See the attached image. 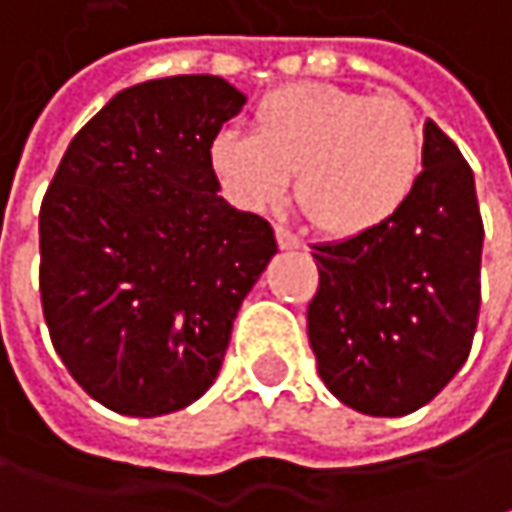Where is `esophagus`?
Segmentation results:
<instances>
[{
  "label": "esophagus",
  "mask_w": 512,
  "mask_h": 512,
  "mask_svg": "<svg viewBox=\"0 0 512 512\" xmlns=\"http://www.w3.org/2000/svg\"><path fill=\"white\" fill-rule=\"evenodd\" d=\"M275 237H278V246L281 249H301V240L284 226H275Z\"/></svg>",
  "instance_id": "1"
}]
</instances>
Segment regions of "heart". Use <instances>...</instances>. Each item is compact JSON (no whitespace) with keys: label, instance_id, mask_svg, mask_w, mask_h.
<instances>
[{"label":"heart","instance_id":"obj_1","mask_svg":"<svg viewBox=\"0 0 512 512\" xmlns=\"http://www.w3.org/2000/svg\"><path fill=\"white\" fill-rule=\"evenodd\" d=\"M423 165V130L397 95L292 83L260 98L255 133L223 130L211 167L249 211L278 205L298 173V205L321 231L353 237L391 220Z\"/></svg>","mask_w":512,"mask_h":512}]
</instances>
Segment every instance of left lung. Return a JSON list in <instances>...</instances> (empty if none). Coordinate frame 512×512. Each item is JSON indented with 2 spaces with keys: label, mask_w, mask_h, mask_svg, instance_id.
Here are the masks:
<instances>
[{
  "label": "left lung",
  "mask_w": 512,
  "mask_h": 512,
  "mask_svg": "<svg viewBox=\"0 0 512 512\" xmlns=\"http://www.w3.org/2000/svg\"><path fill=\"white\" fill-rule=\"evenodd\" d=\"M484 226L472 170L435 121L423 173L382 226L316 246L307 336L336 400L403 417L443 391L469 356L481 307Z\"/></svg>",
  "instance_id": "8db88e82"
}]
</instances>
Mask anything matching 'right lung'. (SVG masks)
Instances as JSON below:
<instances>
[{
    "label": "right lung",
    "instance_id": "right-lung-1",
    "mask_svg": "<svg viewBox=\"0 0 512 512\" xmlns=\"http://www.w3.org/2000/svg\"><path fill=\"white\" fill-rule=\"evenodd\" d=\"M243 104L217 75L136 83L72 138L48 185L51 345L118 414H170L214 385L237 310L278 252L263 217L217 194L211 141Z\"/></svg>",
    "mask_w": 512,
    "mask_h": 512
}]
</instances>
